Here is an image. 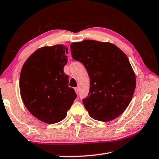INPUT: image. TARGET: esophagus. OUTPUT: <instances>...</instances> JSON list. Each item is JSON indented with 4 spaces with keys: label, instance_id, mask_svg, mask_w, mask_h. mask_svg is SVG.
Wrapping results in <instances>:
<instances>
[{
    "label": "esophagus",
    "instance_id": "1",
    "mask_svg": "<svg viewBox=\"0 0 159 159\" xmlns=\"http://www.w3.org/2000/svg\"><path fill=\"white\" fill-rule=\"evenodd\" d=\"M74 90H75V92H76V94H79V88H74Z\"/></svg>",
    "mask_w": 159,
    "mask_h": 159
}]
</instances>
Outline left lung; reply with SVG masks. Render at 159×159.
<instances>
[{
	"mask_svg": "<svg viewBox=\"0 0 159 159\" xmlns=\"http://www.w3.org/2000/svg\"><path fill=\"white\" fill-rule=\"evenodd\" d=\"M71 56L85 66L90 91L83 99L91 117L110 121L128 107L136 87L135 75L125 54L115 45L85 40L70 45Z\"/></svg>",
	"mask_w": 159,
	"mask_h": 159,
	"instance_id": "8db88e82",
	"label": "left lung"
}]
</instances>
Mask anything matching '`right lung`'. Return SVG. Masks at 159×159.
<instances>
[{
  "mask_svg": "<svg viewBox=\"0 0 159 159\" xmlns=\"http://www.w3.org/2000/svg\"><path fill=\"white\" fill-rule=\"evenodd\" d=\"M67 53L64 45L41 48L26 60L21 71L24 104L34 116L49 124L62 120L77 97L64 72Z\"/></svg>",
  "mask_w": 159,
  "mask_h": 159,
  "instance_id": "1",
  "label": "right lung"
}]
</instances>
